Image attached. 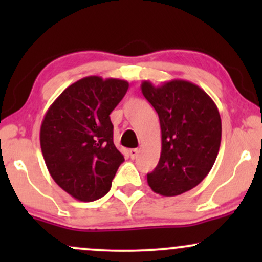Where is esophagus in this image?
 Returning <instances> with one entry per match:
<instances>
[{
    "mask_svg": "<svg viewBox=\"0 0 262 262\" xmlns=\"http://www.w3.org/2000/svg\"><path fill=\"white\" fill-rule=\"evenodd\" d=\"M139 152H140L139 149H130L129 150V156H130L132 159H135L138 155H139Z\"/></svg>",
    "mask_w": 262,
    "mask_h": 262,
    "instance_id": "1",
    "label": "esophagus"
}]
</instances>
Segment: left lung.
<instances>
[{
    "label": "left lung",
    "mask_w": 262,
    "mask_h": 262,
    "mask_svg": "<svg viewBox=\"0 0 262 262\" xmlns=\"http://www.w3.org/2000/svg\"><path fill=\"white\" fill-rule=\"evenodd\" d=\"M141 92L161 128L160 160L148 183L161 196H179L202 182L214 165L222 139L218 108L201 87L185 80L158 87L144 81Z\"/></svg>",
    "instance_id": "1"
}]
</instances>
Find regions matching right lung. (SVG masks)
I'll return each instance as SVG.
<instances>
[{"mask_svg": "<svg viewBox=\"0 0 262 262\" xmlns=\"http://www.w3.org/2000/svg\"><path fill=\"white\" fill-rule=\"evenodd\" d=\"M124 80L87 76L61 92L45 113L40 148L49 173L82 202L103 197L124 161L110 114L127 93Z\"/></svg>", "mask_w": 262, "mask_h": 262, "instance_id": "1", "label": "right lung"}]
</instances>
